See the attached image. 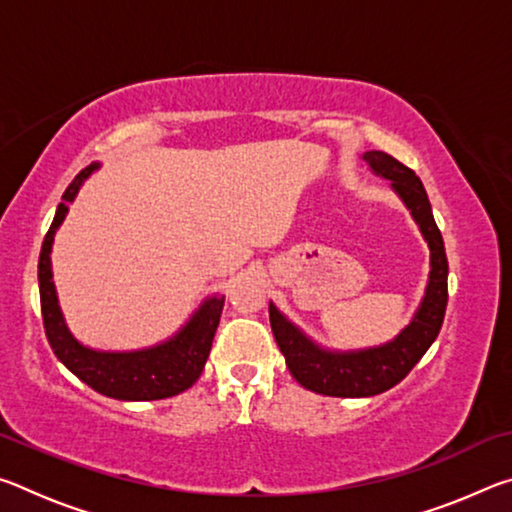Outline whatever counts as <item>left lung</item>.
<instances>
[{
    "mask_svg": "<svg viewBox=\"0 0 512 512\" xmlns=\"http://www.w3.org/2000/svg\"><path fill=\"white\" fill-rule=\"evenodd\" d=\"M363 160L375 173L393 180V189L402 196L413 219L418 221L431 248V273L427 296L413 323L393 343L375 350L334 354L316 348L273 305L268 307L275 341L287 359L291 375L309 391L329 397H370L393 388L409 375L443 327L447 309V255L443 235L433 221L431 205L420 178L384 151H368Z\"/></svg>",
    "mask_w": 512,
    "mask_h": 512,
    "instance_id": "left-lung-1",
    "label": "left lung"
}]
</instances>
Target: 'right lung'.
Segmentation results:
<instances>
[{"instance_id":"add662e5","label":"right lung","mask_w":512,"mask_h":512,"mask_svg":"<svg viewBox=\"0 0 512 512\" xmlns=\"http://www.w3.org/2000/svg\"><path fill=\"white\" fill-rule=\"evenodd\" d=\"M94 169H97V164H90L69 183L63 194V203L56 210L54 223H51L45 241H42L38 259V284L47 341L56 357L97 393L126 402L164 400V397L187 391L201 377L205 361L210 357L216 327H219L221 320L223 296L207 300L196 311L194 318L189 320L187 327H183V332L173 336L171 341L158 345V348L140 352H94L83 348L79 341H74L58 309L56 289L54 282H51L49 253L51 244H54V232L63 223L69 203L74 201L83 180Z\"/></svg>"}]
</instances>
